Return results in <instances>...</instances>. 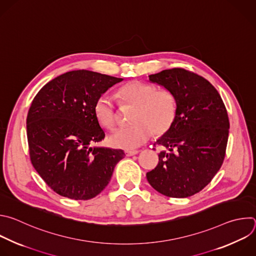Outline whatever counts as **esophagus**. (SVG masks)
<instances>
[{
  "label": "esophagus",
  "mask_w": 256,
  "mask_h": 256,
  "mask_svg": "<svg viewBox=\"0 0 256 256\" xmlns=\"http://www.w3.org/2000/svg\"><path fill=\"white\" fill-rule=\"evenodd\" d=\"M137 153H139L138 150H126V151H125L126 156H132L137 154Z\"/></svg>",
  "instance_id": "esophagus-1"
}]
</instances>
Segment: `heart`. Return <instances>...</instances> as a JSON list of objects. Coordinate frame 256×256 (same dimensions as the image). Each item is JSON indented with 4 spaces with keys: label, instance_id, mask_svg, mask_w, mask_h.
Segmentation results:
<instances>
[{
    "label": "heart",
    "instance_id": "b5f03b06",
    "mask_svg": "<svg viewBox=\"0 0 256 256\" xmlns=\"http://www.w3.org/2000/svg\"><path fill=\"white\" fill-rule=\"evenodd\" d=\"M123 103L136 107L129 127L116 129L110 136V143L116 148L133 150L150 139L152 133L166 134L176 117V98L168 90H158L156 86L133 80L120 90ZM94 116L105 128L112 129L117 123V111L113 98L100 94L94 102Z\"/></svg>",
    "mask_w": 256,
    "mask_h": 256
}]
</instances>
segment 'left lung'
Listing matches in <instances>:
<instances>
[{
  "mask_svg": "<svg viewBox=\"0 0 256 256\" xmlns=\"http://www.w3.org/2000/svg\"><path fill=\"white\" fill-rule=\"evenodd\" d=\"M149 80L174 94L178 111L172 127L156 141L166 150L156 168L146 174L147 180L166 196H190L223 164L230 127L225 105L206 78L184 68L150 74Z\"/></svg>",
  "mask_w": 256,
  "mask_h": 256,
  "instance_id": "1",
  "label": "left lung"
}]
</instances>
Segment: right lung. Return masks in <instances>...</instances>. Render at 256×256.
Returning <instances> with one entry per match:
<instances>
[{
	"instance_id": "obj_1",
	"label": "right lung",
	"mask_w": 256,
	"mask_h": 256,
	"mask_svg": "<svg viewBox=\"0 0 256 256\" xmlns=\"http://www.w3.org/2000/svg\"><path fill=\"white\" fill-rule=\"evenodd\" d=\"M123 78L78 70L47 82L35 96L27 116L31 162L58 194L72 200L94 198L109 184L122 149L94 146L105 138L94 106Z\"/></svg>"
}]
</instances>
